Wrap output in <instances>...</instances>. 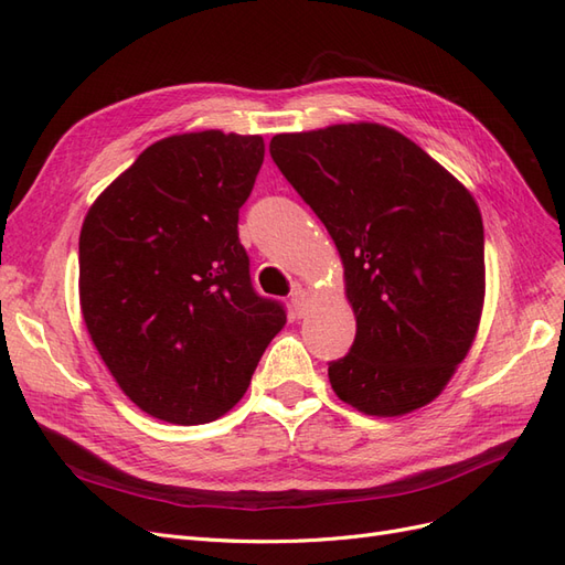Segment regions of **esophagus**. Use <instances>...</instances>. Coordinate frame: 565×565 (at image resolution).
Masks as SVG:
<instances>
[{
    "instance_id": "esophagus-1",
    "label": "esophagus",
    "mask_w": 565,
    "mask_h": 565,
    "mask_svg": "<svg viewBox=\"0 0 565 565\" xmlns=\"http://www.w3.org/2000/svg\"><path fill=\"white\" fill-rule=\"evenodd\" d=\"M289 297H292V306H295V311L299 313V316H303L306 311H309V301H311V295L309 292H306V289L303 287H295L292 289V295H289Z\"/></svg>"
}]
</instances>
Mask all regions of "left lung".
Segmentation results:
<instances>
[{
    "mask_svg": "<svg viewBox=\"0 0 565 565\" xmlns=\"http://www.w3.org/2000/svg\"><path fill=\"white\" fill-rule=\"evenodd\" d=\"M270 158L318 214L355 316L337 396L370 417L429 405L465 361L483 313L481 210L446 167L377 122L276 134Z\"/></svg>",
    "mask_w": 565,
    "mask_h": 565,
    "instance_id": "1",
    "label": "left lung"
}]
</instances>
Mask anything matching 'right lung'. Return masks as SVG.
Masks as SVG:
<instances>
[{
  "instance_id": "1",
  "label": "right lung",
  "mask_w": 565,
  "mask_h": 565,
  "mask_svg": "<svg viewBox=\"0 0 565 565\" xmlns=\"http://www.w3.org/2000/svg\"><path fill=\"white\" fill-rule=\"evenodd\" d=\"M264 150L256 134L167 136L84 216L82 318L119 388L150 417H224L285 328L282 306L252 289L237 237Z\"/></svg>"
}]
</instances>
